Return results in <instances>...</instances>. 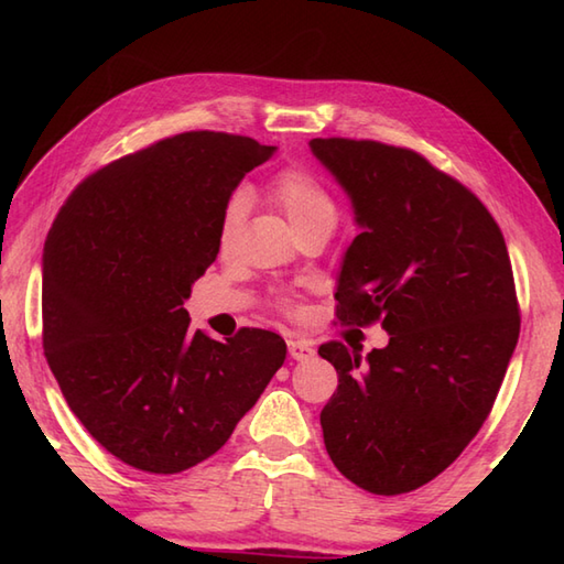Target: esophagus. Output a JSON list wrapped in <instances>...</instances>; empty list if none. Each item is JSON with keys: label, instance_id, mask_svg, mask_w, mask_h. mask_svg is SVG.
<instances>
[{"label": "esophagus", "instance_id": "esophagus-1", "mask_svg": "<svg viewBox=\"0 0 564 564\" xmlns=\"http://www.w3.org/2000/svg\"><path fill=\"white\" fill-rule=\"evenodd\" d=\"M289 354L293 361H307L315 356V349L307 341H289Z\"/></svg>", "mask_w": 564, "mask_h": 564}]
</instances>
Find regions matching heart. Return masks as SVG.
I'll use <instances>...</instances> for the list:
<instances>
[{
    "label": "heart",
    "mask_w": 564,
    "mask_h": 564,
    "mask_svg": "<svg viewBox=\"0 0 564 564\" xmlns=\"http://www.w3.org/2000/svg\"><path fill=\"white\" fill-rule=\"evenodd\" d=\"M271 196L283 208L285 218L291 220L293 230H303L307 225H332L337 223V206L329 191L305 170H285L273 178ZM247 210L245 194H232L225 200L218 220V247L230 251L237 242L239 227H242Z\"/></svg>",
    "instance_id": "heart-1"
}]
</instances>
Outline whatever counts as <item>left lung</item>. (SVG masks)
Listing matches in <instances>:
<instances>
[{
	"mask_svg": "<svg viewBox=\"0 0 564 564\" xmlns=\"http://www.w3.org/2000/svg\"><path fill=\"white\" fill-rule=\"evenodd\" d=\"M351 203L358 235L337 317L380 319L386 349L329 341L339 388L319 414L332 463L373 495L434 480L480 431L519 339L509 251L492 215L422 154L373 140H310Z\"/></svg>",
	"mask_w": 564,
	"mask_h": 564,
	"instance_id": "obj_1",
	"label": "left lung"
}]
</instances>
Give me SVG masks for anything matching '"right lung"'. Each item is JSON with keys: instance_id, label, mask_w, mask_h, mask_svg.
<instances>
[{"instance_id": "1", "label": "right lung", "mask_w": 564, "mask_h": 564, "mask_svg": "<svg viewBox=\"0 0 564 564\" xmlns=\"http://www.w3.org/2000/svg\"><path fill=\"white\" fill-rule=\"evenodd\" d=\"M275 148L184 133L104 166L43 249V349L69 410L118 460L174 475L232 436L285 361L267 329L210 339L184 303L218 259V220Z\"/></svg>"}]
</instances>
